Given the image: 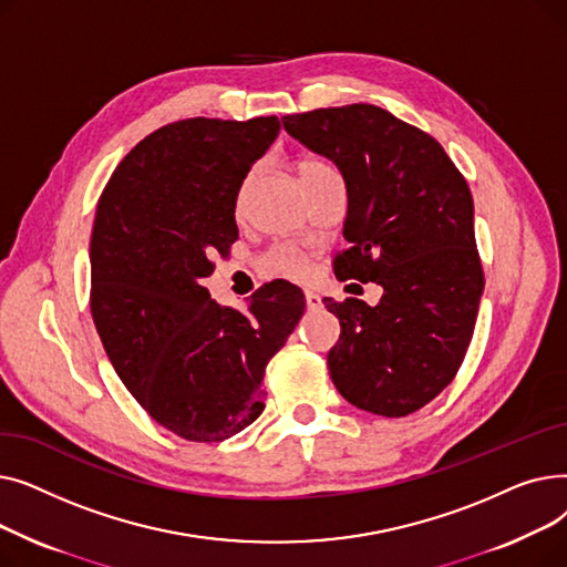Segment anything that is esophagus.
Returning <instances> with one entry per match:
<instances>
[{
	"label": "esophagus",
	"mask_w": 567,
	"mask_h": 567,
	"mask_svg": "<svg viewBox=\"0 0 567 567\" xmlns=\"http://www.w3.org/2000/svg\"><path fill=\"white\" fill-rule=\"evenodd\" d=\"M306 306H308V310H321L323 308V303H321V296L319 293H315V291H310V289H306Z\"/></svg>",
	"instance_id": "esophagus-1"
}]
</instances>
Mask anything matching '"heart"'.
<instances>
[{
  "instance_id": "obj_1",
  "label": "heart",
  "mask_w": 567,
  "mask_h": 567,
  "mask_svg": "<svg viewBox=\"0 0 567 567\" xmlns=\"http://www.w3.org/2000/svg\"><path fill=\"white\" fill-rule=\"evenodd\" d=\"M336 172L329 163L317 161V158H306L299 165H296V174H299V182L306 188L308 184H312L315 178ZM259 268L264 276H278V278H289V280H301L308 274V257L303 250H299L296 246H276L268 250L261 259H259Z\"/></svg>"
}]
</instances>
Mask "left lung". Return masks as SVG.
Segmentation results:
<instances>
[{
  "instance_id": "1",
  "label": "left lung",
  "mask_w": 567,
  "mask_h": 567,
  "mask_svg": "<svg viewBox=\"0 0 567 567\" xmlns=\"http://www.w3.org/2000/svg\"><path fill=\"white\" fill-rule=\"evenodd\" d=\"M285 131L333 161L347 186L340 280L377 282L381 301H323L340 319L329 351L340 395L402 419L432 402L466 355L481 296L473 197L443 146L368 103L282 116Z\"/></svg>"
}]
</instances>
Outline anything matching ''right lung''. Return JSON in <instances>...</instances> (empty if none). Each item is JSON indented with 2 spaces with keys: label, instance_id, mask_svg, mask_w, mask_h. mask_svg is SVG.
<instances>
[{
  "label": "right lung",
  "instance_id": "right-lung-1",
  "mask_svg": "<svg viewBox=\"0 0 567 567\" xmlns=\"http://www.w3.org/2000/svg\"><path fill=\"white\" fill-rule=\"evenodd\" d=\"M278 133V116L167 124L131 148L99 199L96 331L131 395L186 441H225L259 419L266 365L303 317L293 285L257 289L248 312L202 285L238 238V190Z\"/></svg>",
  "mask_w": 567,
  "mask_h": 567
}]
</instances>
